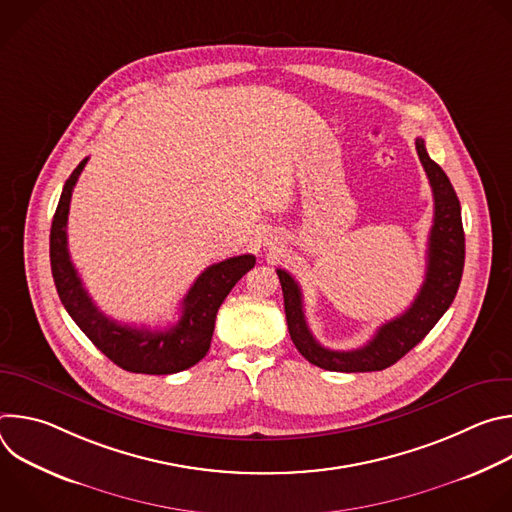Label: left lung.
Wrapping results in <instances>:
<instances>
[{
  "label": "left lung",
  "instance_id": "8db88e82",
  "mask_svg": "<svg viewBox=\"0 0 512 512\" xmlns=\"http://www.w3.org/2000/svg\"><path fill=\"white\" fill-rule=\"evenodd\" d=\"M415 148L431 184L435 210L433 227L429 231L425 281L413 304L401 316L383 324L367 344L356 350L324 348L308 328L298 281L287 271L277 269L289 336L300 354L320 369L336 373H371L391 367L427 336L458 294L466 255L460 200L446 172L425 152L421 137L415 139Z\"/></svg>",
  "mask_w": 512,
  "mask_h": 512
}]
</instances>
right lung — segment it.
<instances>
[{
  "label": "right lung",
  "mask_w": 512,
  "mask_h": 512,
  "mask_svg": "<svg viewBox=\"0 0 512 512\" xmlns=\"http://www.w3.org/2000/svg\"><path fill=\"white\" fill-rule=\"evenodd\" d=\"M87 158L66 180L50 229V265L62 306L87 334V338L117 367L141 375H172L186 371L210 348L216 312L235 283L255 267L253 255H239L206 267L186 298L178 324L166 330L133 328L107 318L91 300L83 281L70 261L66 221L72 188H75Z\"/></svg>",
  "instance_id": "1"
}]
</instances>
